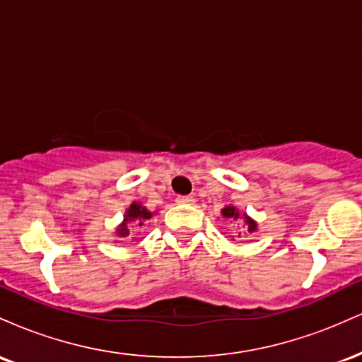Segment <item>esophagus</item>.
Listing matches in <instances>:
<instances>
[{"label":"esophagus","instance_id":"1","mask_svg":"<svg viewBox=\"0 0 362 362\" xmlns=\"http://www.w3.org/2000/svg\"><path fill=\"white\" fill-rule=\"evenodd\" d=\"M195 199L192 195H180V197H177V204H182V206H187V204H194Z\"/></svg>","mask_w":362,"mask_h":362}]
</instances>
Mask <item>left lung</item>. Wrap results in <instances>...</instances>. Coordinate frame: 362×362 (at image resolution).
Listing matches in <instances>:
<instances>
[{"label": "left lung", "mask_w": 362, "mask_h": 362, "mask_svg": "<svg viewBox=\"0 0 362 362\" xmlns=\"http://www.w3.org/2000/svg\"><path fill=\"white\" fill-rule=\"evenodd\" d=\"M221 214H223V218H226V219H238L240 218V213H238V209H236V207H233V206H226L224 207V209L221 211ZM243 219H245V223H247V228H248V233H253V231L257 230V223L253 221L252 218H248L247 214H243Z\"/></svg>", "instance_id": "obj_1"}]
</instances>
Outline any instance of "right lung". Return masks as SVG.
I'll return each instance as SVG.
<instances>
[{"instance_id":"add662e5","label":"right lung","mask_w":362,"mask_h":362,"mask_svg":"<svg viewBox=\"0 0 362 362\" xmlns=\"http://www.w3.org/2000/svg\"><path fill=\"white\" fill-rule=\"evenodd\" d=\"M151 213L146 209L144 206H141L139 202H132L131 207L126 211L124 214V221L120 223V226L117 228V235L119 236H127L129 235V223H136L138 226H143L146 219L151 218Z\"/></svg>"}]
</instances>
